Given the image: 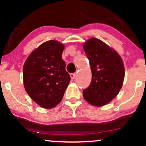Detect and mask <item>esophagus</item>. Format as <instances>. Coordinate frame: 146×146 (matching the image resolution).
<instances>
[{
    "mask_svg": "<svg viewBox=\"0 0 146 146\" xmlns=\"http://www.w3.org/2000/svg\"><path fill=\"white\" fill-rule=\"evenodd\" d=\"M76 76V74L75 73H72V74H70V77H71V78L72 79V80L75 78Z\"/></svg>",
    "mask_w": 146,
    "mask_h": 146,
    "instance_id": "1",
    "label": "esophagus"
}]
</instances>
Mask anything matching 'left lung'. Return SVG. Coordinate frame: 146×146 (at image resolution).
<instances>
[{"label": "left lung", "mask_w": 146, "mask_h": 146, "mask_svg": "<svg viewBox=\"0 0 146 146\" xmlns=\"http://www.w3.org/2000/svg\"><path fill=\"white\" fill-rule=\"evenodd\" d=\"M83 47L92 70V81L83 90L84 98L92 105L102 106L110 102L122 86L125 75L122 60L96 38L89 39Z\"/></svg>", "instance_id": "1"}]
</instances>
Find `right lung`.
<instances>
[{
    "label": "right lung",
    "mask_w": 146,
    "mask_h": 146,
    "mask_svg": "<svg viewBox=\"0 0 146 146\" xmlns=\"http://www.w3.org/2000/svg\"><path fill=\"white\" fill-rule=\"evenodd\" d=\"M64 48L58 41L45 42L30 54L24 64L26 91L44 108H52L60 102L70 81L62 58Z\"/></svg>",
    "instance_id": "obj_1"
}]
</instances>
